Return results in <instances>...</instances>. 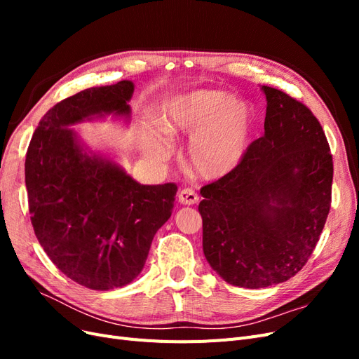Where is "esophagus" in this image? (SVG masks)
Wrapping results in <instances>:
<instances>
[{
    "label": "esophagus",
    "instance_id": "obj_1",
    "mask_svg": "<svg viewBox=\"0 0 359 359\" xmlns=\"http://www.w3.org/2000/svg\"><path fill=\"white\" fill-rule=\"evenodd\" d=\"M178 201L182 205H194L199 201V196L193 189H182L178 194Z\"/></svg>",
    "mask_w": 359,
    "mask_h": 359
}]
</instances>
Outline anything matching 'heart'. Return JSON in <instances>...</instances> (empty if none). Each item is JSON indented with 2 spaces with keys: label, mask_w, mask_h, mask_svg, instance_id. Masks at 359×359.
I'll use <instances>...</instances> for the list:
<instances>
[{
  "label": "heart",
  "mask_w": 359,
  "mask_h": 359,
  "mask_svg": "<svg viewBox=\"0 0 359 359\" xmlns=\"http://www.w3.org/2000/svg\"><path fill=\"white\" fill-rule=\"evenodd\" d=\"M166 135L191 136L187 157L190 168L206 180L222 178L240 165L255 128L252 104L231 99L222 91L199 90L170 100L160 118ZM147 153L163 161L169 148L165 140H148Z\"/></svg>",
  "instance_id": "heart-1"
}]
</instances>
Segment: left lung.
<instances>
[{
    "mask_svg": "<svg viewBox=\"0 0 359 359\" xmlns=\"http://www.w3.org/2000/svg\"><path fill=\"white\" fill-rule=\"evenodd\" d=\"M265 135L201 189L203 255L232 286L278 285L302 269L331 208L332 156L309 107L262 85Z\"/></svg>",
    "mask_w": 359,
    "mask_h": 359,
    "instance_id": "left-lung-1",
    "label": "left lung"
}]
</instances>
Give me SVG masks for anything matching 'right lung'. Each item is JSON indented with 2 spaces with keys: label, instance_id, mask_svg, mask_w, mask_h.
Returning <instances> with one entry per match:
<instances>
[{
  "label": "right lung",
  "instance_id": "obj_1",
  "mask_svg": "<svg viewBox=\"0 0 359 359\" xmlns=\"http://www.w3.org/2000/svg\"><path fill=\"white\" fill-rule=\"evenodd\" d=\"M133 82L83 90L40 119L25 158L31 224L64 276L93 290L140 274L153 238L173 210L177 184L142 186L116 163L82 153L69 126L94 115H128Z\"/></svg>",
  "mask_w": 359,
  "mask_h": 359
}]
</instances>
